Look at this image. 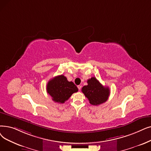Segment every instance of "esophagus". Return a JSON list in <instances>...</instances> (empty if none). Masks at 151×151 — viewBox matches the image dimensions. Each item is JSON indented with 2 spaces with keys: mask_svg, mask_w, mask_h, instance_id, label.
<instances>
[{
  "mask_svg": "<svg viewBox=\"0 0 151 151\" xmlns=\"http://www.w3.org/2000/svg\"><path fill=\"white\" fill-rule=\"evenodd\" d=\"M77 87H78V89H79V90H80L81 89V85H78Z\"/></svg>",
  "mask_w": 151,
  "mask_h": 151,
  "instance_id": "34e87169",
  "label": "esophagus"
}]
</instances>
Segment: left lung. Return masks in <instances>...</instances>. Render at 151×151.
Here are the masks:
<instances>
[{"label": "left lung", "instance_id": "left-lung-1", "mask_svg": "<svg viewBox=\"0 0 151 151\" xmlns=\"http://www.w3.org/2000/svg\"><path fill=\"white\" fill-rule=\"evenodd\" d=\"M87 83L88 85L83 86L81 91L91 104L99 106L107 101L110 95L108 87L104 86L95 77L89 79Z\"/></svg>", "mask_w": 151, "mask_h": 151}]
</instances>
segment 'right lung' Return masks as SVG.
Segmentation results:
<instances>
[{
  "label": "right lung",
  "instance_id": "add662e5",
  "mask_svg": "<svg viewBox=\"0 0 151 151\" xmlns=\"http://www.w3.org/2000/svg\"><path fill=\"white\" fill-rule=\"evenodd\" d=\"M47 92L54 102L63 104L74 93L78 91L76 85L68 81L64 75H58L49 81L47 84Z\"/></svg>",
  "mask_w": 151,
  "mask_h": 151
}]
</instances>
